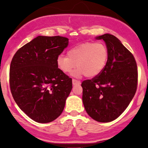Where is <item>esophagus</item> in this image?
<instances>
[{"label": "esophagus", "instance_id": "esophagus-1", "mask_svg": "<svg viewBox=\"0 0 148 148\" xmlns=\"http://www.w3.org/2000/svg\"><path fill=\"white\" fill-rule=\"evenodd\" d=\"M72 84L73 85L81 84V81H78V80H76V79H72Z\"/></svg>", "mask_w": 148, "mask_h": 148}]
</instances>
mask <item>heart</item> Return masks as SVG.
<instances>
[{
  "label": "heart",
  "mask_w": 148,
  "mask_h": 148,
  "mask_svg": "<svg viewBox=\"0 0 148 148\" xmlns=\"http://www.w3.org/2000/svg\"><path fill=\"white\" fill-rule=\"evenodd\" d=\"M108 58V50L104 44L86 42L71 48L67 52V56H58L56 64L64 74L71 73L76 66L78 69L73 74L75 76L95 77L105 68Z\"/></svg>",
  "instance_id": "obj_1"
}]
</instances>
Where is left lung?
Instances as JSON below:
<instances>
[{
    "instance_id": "8db88e82",
    "label": "left lung",
    "mask_w": 148,
    "mask_h": 148,
    "mask_svg": "<svg viewBox=\"0 0 148 148\" xmlns=\"http://www.w3.org/2000/svg\"><path fill=\"white\" fill-rule=\"evenodd\" d=\"M96 39L106 43L108 61L99 75L83 81L82 99L92 118L109 123L118 118L133 99L138 85V69L133 54L116 37L104 34Z\"/></svg>"
}]
</instances>
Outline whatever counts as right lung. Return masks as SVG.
I'll use <instances>...</instances> for the list:
<instances>
[{
    "label": "right lung",
    "instance_id": "1",
    "mask_svg": "<svg viewBox=\"0 0 148 148\" xmlns=\"http://www.w3.org/2000/svg\"><path fill=\"white\" fill-rule=\"evenodd\" d=\"M67 46V37L38 36L18 49L11 61L13 98L37 123H51L60 116L72 90V79L56 64L58 56Z\"/></svg>",
    "mask_w": 148,
    "mask_h": 148
}]
</instances>
